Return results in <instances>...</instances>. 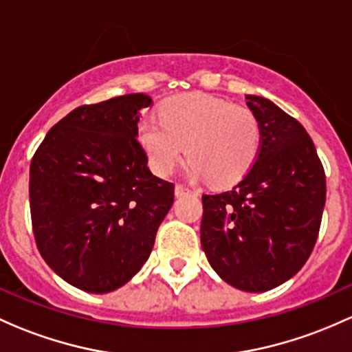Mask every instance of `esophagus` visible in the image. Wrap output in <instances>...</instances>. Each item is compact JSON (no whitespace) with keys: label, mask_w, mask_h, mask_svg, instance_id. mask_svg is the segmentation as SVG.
Listing matches in <instances>:
<instances>
[{"label":"esophagus","mask_w":352,"mask_h":352,"mask_svg":"<svg viewBox=\"0 0 352 352\" xmlns=\"http://www.w3.org/2000/svg\"><path fill=\"white\" fill-rule=\"evenodd\" d=\"M188 192H190V188H187L186 186H180V184H177V186H175V195H177V197H180V195H184V194H188Z\"/></svg>","instance_id":"34e87169"}]
</instances>
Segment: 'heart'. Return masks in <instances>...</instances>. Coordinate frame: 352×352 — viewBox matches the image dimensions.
Listing matches in <instances>:
<instances>
[{"instance_id":"1","label":"heart","mask_w":352,"mask_h":352,"mask_svg":"<svg viewBox=\"0 0 352 352\" xmlns=\"http://www.w3.org/2000/svg\"><path fill=\"white\" fill-rule=\"evenodd\" d=\"M158 116L140 121L136 138L160 177L175 170L186 146L192 160L188 173L219 186L238 182L260 153V121L246 106L195 92L166 99Z\"/></svg>"}]
</instances>
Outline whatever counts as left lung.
Returning <instances> with one entry per match:
<instances>
[{
	"instance_id": "obj_1",
	"label": "left lung",
	"mask_w": 352,
	"mask_h": 352,
	"mask_svg": "<svg viewBox=\"0 0 352 352\" xmlns=\"http://www.w3.org/2000/svg\"><path fill=\"white\" fill-rule=\"evenodd\" d=\"M261 126L253 166L231 190L202 195L201 244L226 283L266 292L297 275L322 221L325 173L305 128L270 99L246 96Z\"/></svg>"
}]
</instances>
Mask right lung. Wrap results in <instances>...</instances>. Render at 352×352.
Here are the masks:
<instances>
[{
	"instance_id": "1",
	"label": "right lung",
	"mask_w": 352,
	"mask_h": 352,
	"mask_svg": "<svg viewBox=\"0 0 352 352\" xmlns=\"http://www.w3.org/2000/svg\"><path fill=\"white\" fill-rule=\"evenodd\" d=\"M146 94H126L70 111L47 133L30 165L36 248L60 278L108 294L150 256L173 204V184L148 168L136 140Z\"/></svg>"
}]
</instances>
